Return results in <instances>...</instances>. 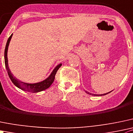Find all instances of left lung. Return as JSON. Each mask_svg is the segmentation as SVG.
<instances>
[{
    "mask_svg": "<svg viewBox=\"0 0 133 133\" xmlns=\"http://www.w3.org/2000/svg\"><path fill=\"white\" fill-rule=\"evenodd\" d=\"M86 92L88 94H90V95H94V96H99V95H107V94H109V93H110V92H111V91H110V92H109V93H107V94H100V95H98V94H91V93L88 92V91H86Z\"/></svg>",
    "mask_w": 133,
    "mask_h": 133,
    "instance_id": "1",
    "label": "left lung"
}]
</instances>
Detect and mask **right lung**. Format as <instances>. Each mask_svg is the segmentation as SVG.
Segmentation results:
<instances>
[{
	"label": "right lung",
	"mask_w": 133,
	"mask_h": 133,
	"mask_svg": "<svg viewBox=\"0 0 133 133\" xmlns=\"http://www.w3.org/2000/svg\"><path fill=\"white\" fill-rule=\"evenodd\" d=\"M13 34H11V35L9 37L7 41V43H6V47H5V51H4V62H5V65H6V70L8 71V74L9 77L11 79V82L15 84V86H16L17 87L21 89V90H24V91H29V92H32V93H36L39 92V91H42L43 90H46L48 88L50 87L51 84H52V82L55 81V75H56V72L58 70L59 68L61 67L62 64H58L55 69H53V71H52V73H51V75H49V77H47L46 79H45L44 81H42V82H37V83H34V84H30V83H26V82H22V81L18 80L16 77H14L12 73H11V71L10 70L8 67V57H7V53H8V49L9 44H10V42L11 40V38L12 37Z\"/></svg>",
	"instance_id": "obj_1"
}]
</instances>
